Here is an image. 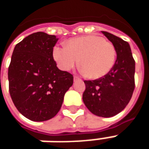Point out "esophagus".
<instances>
[{
  "label": "esophagus",
  "mask_w": 149,
  "mask_h": 149,
  "mask_svg": "<svg viewBox=\"0 0 149 149\" xmlns=\"http://www.w3.org/2000/svg\"><path fill=\"white\" fill-rule=\"evenodd\" d=\"M79 79H80V78L78 77H74V81H77V80H79Z\"/></svg>",
  "instance_id": "esophagus-1"
}]
</instances>
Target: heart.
Here are the masks:
<instances>
[{
	"mask_svg": "<svg viewBox=\"0 0 149 149\" xmlns=\"http://www.w3.org/2000/svg\"><path fill=\"white\" fill-rule=\"evenodd\" d=\"M53 58L60 68L68 71L77 65L84 75L98 79L109 72L116 61L114 45L100 36L88 35L72 38L65 42V47H55Z\"/></svg>",
	"mask_w": 149,
	"mask_h": 149,
	"instance_id": "1",
	"label": "heart"
}]
</instances>
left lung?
<instances>
[{
	"label": "left lung",
	"mask_w": 149,
	"mask_h": 149,
	"mask_svg": "<svg viewBox=\"0 0 149 149\" xmlns=\"http://www.w3.org/2000/svg\"><path fill=\"white\" fill-rule=\"evenodd\" d=\"M101 33L114 45L116 60L112 70L94 81H84L83 101L94 115L111 117L127 106L135 88V61L127 41L108 32Z\"/></svg>",
	"instance_id": "8db88e82"
}]
</instances>
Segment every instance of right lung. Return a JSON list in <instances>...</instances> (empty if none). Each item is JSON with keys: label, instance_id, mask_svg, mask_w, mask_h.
I'll return each mask as SVG.
<instances>
[{"label": "right lung", "instance_id": "right-lung-1", "mask_svg": "<svg viewBox=\"0 0 149 149\" xmlns=\"http://www.w3.org/2000/svg\"><path fill=\"white\" fill-rule=\"evenodd\" d=\"M58 38L37 32L15 46L8 67L9 93L16 108L26 118L45 121L61 108L73 77L56 67L53 47Z\"/></svg>", "mask_w": 149, "mask_h": 149}]
</instances>
